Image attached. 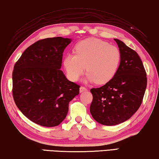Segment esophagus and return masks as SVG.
<instances>
[{
    "instance_id": "obj_1",
    "label": "esophagus",
    "mask_w": 159,
    "mask_h": 159,
    "mask_svg": "<svg viewBox=\"0 0 159 159\" xmlns=\"http://www.w3.org/2000/svg\"><path fill=\"white\" fill-rule=\"evenodd\" d=\"M86 90H87V88L85 87L81 86V87H80V92H84V91H86Z\"/></svg>"
}]
</instances>
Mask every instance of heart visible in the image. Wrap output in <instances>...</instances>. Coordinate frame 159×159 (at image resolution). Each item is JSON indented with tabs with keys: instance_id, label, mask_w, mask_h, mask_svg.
I'll use <instances>...</instances> for the list:
<instances>
[{
	"instance_id": "b5f03b06",
	"label": "heart",
	"mask_w": 159,
	"mask_h": 159,
	"mask_svg": "<svg viewBox=\"0 0 159 159\" xmlns=\"http://www.w3.org/2000/svg\"><path fill=\"white\" fill-rule=\"evenodd\" d=\"M75 54H67L63 65L67 77L77 81L86 69L87 82L102 84L114 77L121 61V52L116 46L97 38L80 41Z\"/></svg>"
}]
</instances>
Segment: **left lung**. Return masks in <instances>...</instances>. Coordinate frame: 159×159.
<instances>
[{
	"mask_svg": "<svg viewBox=\"0 0 159 159\" xmlns=\"http://www.w3.org/2000/svg\"><path fill=\"white\" fill-rule=\"evenodd\" d=\"M121 52L118 70L103 86L92 88L90 113L99 124L113 126L128 120L142 103L147 85L146 72L136 51L114 39Z\"/></svg>",
	"mask_w": 159,
	"mask_h": 159,
	"instance_id": "1",
	"label": "left lung"
}]
</instances>
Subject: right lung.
Here are the masks:
<instances>
[{
  "label": "right lung",
  "mask_w": 159,
  "mask_h": 159,
  "mask_svg": "<svg viewBox=\"0 0 159 159\" xmlns=\"http://www.w3.org/2000/svg\"><path fill=\"white\" fill-rule=\"evenodd\" d=\"M69 38L42 39L26 49L14 65L13 97L27 118L39 125L58 126L67 116L69 103L80 93L62 70L63 52Z\"/></svg>",
  "instance_id": "obj_1"
}]
</instances>
